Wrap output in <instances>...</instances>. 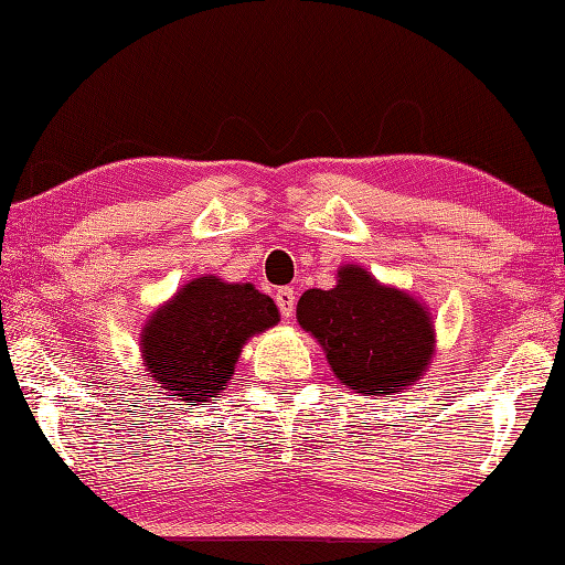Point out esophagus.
I'll return each mask as SVG.
<instances>
[{
    "label": "esophagus",
    "mask_w": 565,
    "mask_h": 565,
    "mask_svg": "<svg viewBox=\"0 0 565 565\" xmlns=\"http://www.w3.org/2000/svg\"><path fill=\"white\" fill-rule=\"evenodd\" d=\"M276 306H279L281 316L289 320L294 316V311H296V294H294V289H279V291H276Z\"/></svg>",
    "instance_id": "1"
}]
</instances>
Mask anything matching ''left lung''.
I'll use <instances>...</instances> for the list:
<instances>
[{"label":"left lung","instance_id":"obj_1","mask_svg":"<svg viewBox=\"0 0 565 565\" xmlns=\"http://www.w3.org/2000/svg\"><path fill=\"white\" fill-rule=\"evenodd\" d=\"M296 318L326 350L335 377L364 396L406 390L434 358L428 308L358 264L338 271L335 289H308L298 298Z\"/></svg>","mask_w":565,"mask_h":565}]
</instances>
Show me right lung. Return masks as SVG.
<instances>
[{"label": "right lung", "instance_id": "right-lung-1", "mask_svg": "<svg viewBox=\"0 0 565 565\" xmlns=\"http://www.w3.org/2000/svg\"><path fill=\"white\" fill-rule=\"evenodd\" d=\"M279 323V308L252 284L217 276L188 281L141 330V360L166 396L195 406L235 374L242 345Z\"/></svg>", "mask_w": 565, "mask_h": 565}]
</instances>
